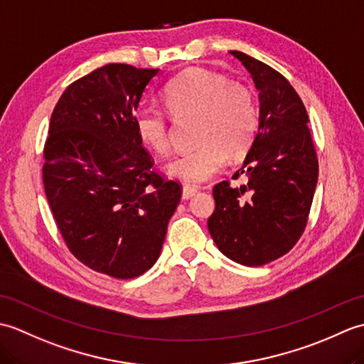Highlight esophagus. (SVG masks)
<instances>
[{"label": "esophagus", "instance_id": "esophagus-1", "mask_svg": "<svg viewBox=\"0 0 364 364\" xmlns=\"http://www.w3.org/2000/svg\"><path fill=\"white\" fill-rule=\"evenodd\" d=\"M197 192H198V189H197V188L184 186V188H183V192H181V197H183V200H189V198L194 197V196L197 194Z\"/></svg>", "mask_w": 364, "mask_h": 364}]
</instances>
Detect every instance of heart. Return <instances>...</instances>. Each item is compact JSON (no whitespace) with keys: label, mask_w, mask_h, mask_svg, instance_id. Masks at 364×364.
<instances>
[{"label":"heart","mask_w":364,"mask_h":364,"mask_svg":"<svg viewBox=\"0 0 364 364\" xmlns=\"http://www.w3.org/2000/svg\"><path fill=\"white\" fill-rule=\"evenodd\" d=\"M175 117H198L196 151L178 154L166 166L168 176L188 184L211 180L227 159L244 158L253 146L259 127V111L253 92L239 82L205 68H189L168 81L161 94ZM137 137L146 149L164 154L168 128L164 114L139 107L133 114Z\"/></svg>","instance_id":"heart-1"}]
</instances>
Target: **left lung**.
Here are the masks:
<instances>
[{
	"label": "left lung",
	"instance_id": "8db88e82",
	"mask_svg": "<svg viewBox=\"0 0 364 364\" xmlns=\"http://www.w3.org/2000/svg\"><path fill=\"white\" fill-rule=\"evenodd\" d=\"M250 73L258 90L259 127L231 188L215 184V210L208 230L227 258L262 266L288 253L306 225L318 184V158L308 114L289 81L272 67L241 51H230Z\"/></svg>",
	"mask_w": 364,
	"mask_h": 364
}]
</instances>
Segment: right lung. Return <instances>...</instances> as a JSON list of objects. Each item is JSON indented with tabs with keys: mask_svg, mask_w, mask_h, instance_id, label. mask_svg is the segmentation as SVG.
Here are the masks:
<instances>
[{
	"mask_svg": "<svg viewBox=\"0 0 364 364\" xmlns=\"http://www.w3.org/2000/svg\"><path fill=\"white\" fill-rule=\"evenodd\" d=\"M159 68L107 64L65 89L54 107L43 186L68 249L82 264L134 278L158 261L181 198L153 170L133 114Z\"/></svg>",
	"mask_w": 364,
	"mask_h": 364,
	"instance_id": "right-lung-1",
	"label": "right lung"
}]
</instances>
